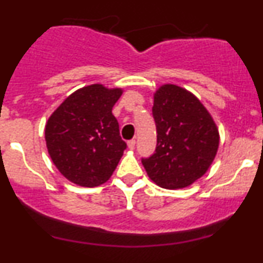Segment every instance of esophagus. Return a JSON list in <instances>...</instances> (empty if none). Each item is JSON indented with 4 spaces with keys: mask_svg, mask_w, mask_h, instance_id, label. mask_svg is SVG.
Returning a JSON list of instances; mask_svg holds the SVG:
<instances>
[{
    "mask_svg": "<svg viewBox=\"0 0 263 263\" xmlns=\"http://www.w3.org/2000/svg\"><path fill=\"white\" fill-rule=\"evenodd\" d=\"M127 145H128L129 149H134L135 145H136V141H135V140H129V141L127 142Z\"/></svg>",
    "mask_w": 263,
    "mask_h": 263,
    "instance_id": "esophagus-1",
    "label": "esophagus"
}]
</instances>
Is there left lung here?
<instances>
[{"label":"left lung","mask_w":263,"mask_h":263,"mask_svg":"<svg viewBox=\"0 0 263 263\" xmlns=\"http://www.w3.org/2000/svg\"><path fill=\"white\" fill-rule=\"evenodd\" d=\"M157 147L142 158L145 172L163 189H182L200 179L216 157L219 134L201 101L187 90L165 84L152 107Z\"/></svg>","instance_id":"1"}]
</instances>
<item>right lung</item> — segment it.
<instances>
[{
    "label": "right lung",
    "mask_w": 263,
    "mask_h": 263,
    "mask_svg": "<svg viewBox=\"0 0 263 263\" xmlns=\"http://www.w3.org/2000/svg\"><path fill=\"white\" fill-rule=\"evenodd\" d=\"M121 89L101 84L71 94L50 116L45 127L47 151L60 173L85 187L109 180L127 144L120 136L112 106Z\"/></svg>",
    "instance_id": "1"
}]
</instances>
